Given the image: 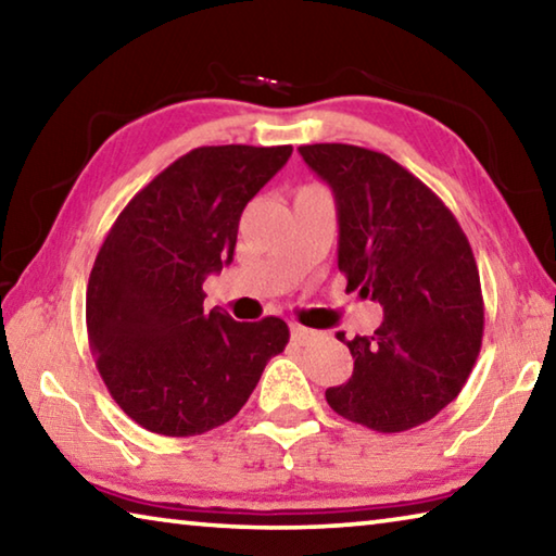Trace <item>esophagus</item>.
I'll list each match as a JSON object with an SVG mask.
<instances>
[{"instance_id": "esophagus-1", "label": "esophagus", "mask_w": 556, "mask_h": 556, "mask_svg": "<svg viewBox=\"0 0 556 556\" xmlns=\"http://www.w3.org/2000/svg\"><path fill=\"white\" fill-rule=\"evenodd\" d=\"M316 336H321V333L314 331V328L291 324V341H294V343H308V341H312V338H316Z\"/></svg>"}]
</instances>
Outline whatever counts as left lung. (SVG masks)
<instances>
[{"label": "left lung", "instance_id": "left-lung-1", "mask_svg": "<svg viewBox=\"0 0 556 556\" xmlns=\"http://www.w3.org/2000/svg\"><path fill=\"white\" fill-rule=\"evenodd\" d=\"M299 154L333 191L345 291L384 312L372 336L338 333L355 363L326 402L382 434L425 425L458 397L481 353V277L466 232L388 154L353 144H304Z\"/></svg>", "mask_w": 556, "mask_h": 556}]
</instances>
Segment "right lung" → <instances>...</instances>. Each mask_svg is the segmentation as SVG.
Segmentation results:
<instances>
[{"label": "right lung", "mask_w": 556, "mask_h": 556, "mask_svg": "<svg viewBox=\"0 0 556 556\" xmlns=\"http://www.w3.org/2000/svg\"><path fill=\"white\" fill-rule=\"evenodd\" d=\"M291 147H199L117 215L90 271V351L122 412L154 434L195 437L230 421L289 326L203 312V281L230 265L240 215Z\"/></svg>", "instance_id": "add662e5"}]
</instances>
